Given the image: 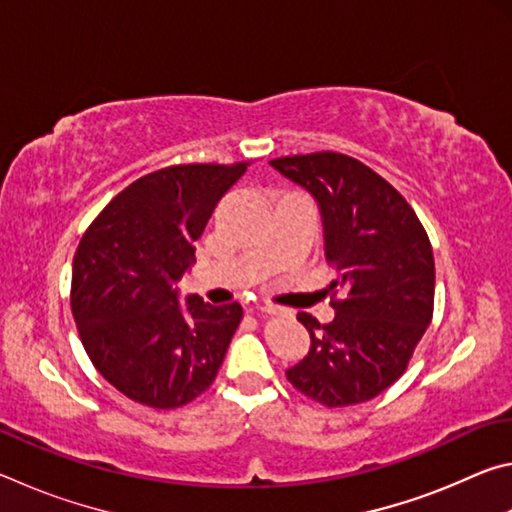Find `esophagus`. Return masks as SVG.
Instances as JSON below:
<instances>
[{
  "instance_id": "1",
  "label": "esophagus",
  "mask_w": 512,
  "mask_h": 512,
  "mask_svg": "<svg viewBox=\"0 0 512 512\" xmlns=\"http://www.w3.org/2000/svg\"><path fill=\"white\" fill-rule=\"evenodd\" d=\"M262 311H266V314H282V309H280V307H275V305H271V302H268V305H264V307H262Z\"/></svg>"
}]
</instances>
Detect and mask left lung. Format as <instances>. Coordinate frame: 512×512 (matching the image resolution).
<instances>
[{
    "label": "left lung",
    "mask_w": 512,
    "mask_h": 512,
    "mask_svg": "<svg viewBox=\"0 0 512 512\" xmlns=\"http://www.w3.org/2000/svg\"><path fill=\"white\" fill-rule=\"evenodd\" d=\"M316 198L325 257L336 268L332 323L298 314L307 357L287 370L323 406L368 402L404 375L433 316L436 268L427 232L397 189L350 155L320 151L271 160Z\"/></svg>",
    "instance_id": "1"
}]
</instances>
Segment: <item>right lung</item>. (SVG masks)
Returning a JSON list of instances; mask_svg holds the SVG:
<instances>
[{
  "label": "right lung",
  "mask_w": 512,
  "mask_h": 512,
  "mask_svg": "<svg viewBox=\"0 0 512 512\" xmlns=\"http://www.w3.org/2000/svg\"><path fill=\"white\" fill-rule=\"evenodd\" d=\"M248 162L173 164L119 192L85 230L72 264V314L90 361L119 393L178 409L216 379L244 316L173 282L194 264V241Z\"/></svg>",
  "instance_id": "obj_1"
}]
</instances>
